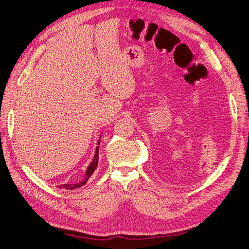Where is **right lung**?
<instances>
[{
	"mask_svg": "<svg viewBox=\"0 0 249 249\" xmlns=\"http://www.w3.org/2000/svg\"><path fill=\"white\" fill-rule=\"evenodd\" d=\"M101 139V138H100ZM99 144H100V142H98V147L96 148V153H94V157L92 161L90 162L89 166L87 168V171H86V174L84 176V178L81 182L78 183H75V184H63V185H58V188H65V189H76V188H79L81 186H84V185L87 183V180L89 179L90 176L93 174V172L96 171L97 166H98V161H99Z\"/></svg>",
	"mask_w": 249,
	"mask_h": 249,
	"instance_id": "obj_1",
	"label": "right lung"
}]
</instances>
